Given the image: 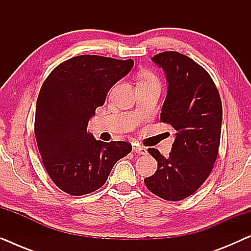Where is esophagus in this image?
Masks as SVG:
<instances>
[{
    "mask_svg": "<svg viewBox=\"0 0 251 251\" xmlns=\"http://www.w3.org/2000/svg\"><path fill=\"white\" fill-rule=\"evenodd\" d=\"M132 150H133V152L137 154H140V155H146L147 154L146 149H144V147H142V146H133Z\"/></svg>",
    "mask_w": 251,
    "mask_h": 251,
    "instance_id": "obj_1",
    "label": "esophagus"
}]
</instances>
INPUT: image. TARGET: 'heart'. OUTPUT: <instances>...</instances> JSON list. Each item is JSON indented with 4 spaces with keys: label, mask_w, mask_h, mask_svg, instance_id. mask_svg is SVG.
I'll list each match as a JSON object with an SVG mask.
<instances>
[{
    "label": "heart",
    "mask_w": 251,
    "mask_h": 251,
    "mask_svg": "<svg viewBox=\"0 0 251 251\" xmlns=\"http://www.w3.org/2000/svg\"><path fill=\"white\" fill-rule=\"evenodd\" d=\"M140 81L139 82H144V81H152V80H155V77H154V75L152 73H150V72H143L142 74H140Z\"/></svg>",
    "instance_id": "obj_1"
}]
</instances>
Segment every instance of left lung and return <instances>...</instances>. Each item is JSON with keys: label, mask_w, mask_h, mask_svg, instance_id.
I'll use <instances>...</instances> for the list:
<instances>
[{"label": "left lung", "mask_w": 251, "mask_h": 251, "mask_svg": "<svg viewBox=\"0 0 251 251\" xmlns=\"http://www.w3.org/2000/svg\"><path fill=\"white\" fill-rule=\"evenodd\" d=\"M152 60L163 68L169 83L160 121L177 132L168 157L155 149L147 150L157 161V169L144 181L161 199L180 201L193 194L214 169L221 143V96L208 72L190 57L164 51Z\"/></svg>", "instance_id": "obj_1"}]
</instances>
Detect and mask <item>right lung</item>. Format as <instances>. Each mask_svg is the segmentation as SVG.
<instances>
[{"instance_id": "right-lung-1", "label": "right lung", "mask_w": 251, "mask_h": 251, "mask_svg": "<svg viewBox=\"0 0 251 251\" xmlns=\"http://www.w3.org/2000/svg\"><path fill=\"white\" fill-rule=\"evenodd\" d=\"M132 66V59L82 54L58 65L43 82L34 131L47 173L65 193L78 197L100 188L116 161L131 152L129 142L96 140L87 128Z\"/></svg>"}]
</instances>
